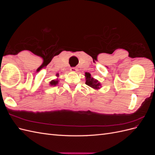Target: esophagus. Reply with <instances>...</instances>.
<instances>
[{
    "instance_id": "esophagus-1",
    "label": "esophagus",
    "mask_w": 155,
    "mask_h": 155,
    "mask_svg": "<svg viewBox=\"0 0 155 155\" xmlns=\"http://www.w3.org/2000/svg\"><path fill=\"white\" fill-rule=\"evenodd\" d=\"M70 70L72 72H77L78 71V68L76 67H72L70 68Z\"/></svg>"
}]
</instances>
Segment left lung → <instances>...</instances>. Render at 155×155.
Segmentation results:
<instances>
[{
	"mask_svg": "<svg viewBox=\"0 0 155 155\" xmlns=\"http://www.w3.org/2000/svg\"><path fill=\"white\" fill-rule=\"evenodd\" d=\"M85 76H86V83H85L86 85L94 89L100 88V83L98 82V81H97L96 79H94L93 78H92L91 74L86 72Z\"/></svg>",
	"mask_w": 155,
	"mask_h": 155,
	"instance_id": "1",
	"label": "left lung"
}]
</instances>
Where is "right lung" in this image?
<instances>
[{
  "label": "right lung",
  "instance_id": "1",
  "mask_svg": "<svg viewBox=\"0 0 155 155\" xmlns=\"http://www.w3.org/2000/svg\"><path fill=\"white\" fill-rule=\"evenodd\" d=\"M58 80H53L50 81V83L51 85H56L58 84Z\"/></svg>",
  "mask_w": 155,
  "mask_h": 155
}]
</instances>
